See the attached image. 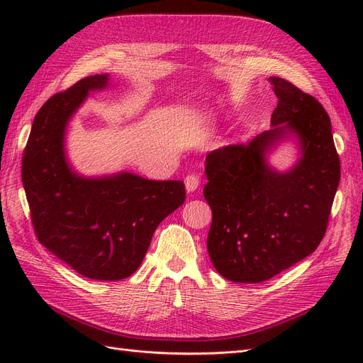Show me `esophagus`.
Returning <instances> with one entry per match:
<instances>
[{"instance_id": "obj_1", "label": "esophagus", "mask_w": 363, "mask_h": 363, "mask_svg": "<svg viewBox=\"0 0 363 363\" xmlns=\"http://www.w3.org/2000/svg\"><path fill=\"white\" fill-rule=\"evenodd\" d=\"M184 186H186V191H188V192L196 191V189H199V186H200V177L196 174L186 175Z\"/></svg>"}]
</instances>
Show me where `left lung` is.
Returning <instances> with one entry per match:
<instances>
[{
	"label": "left lung",
	"instance_id": "8db88e82",
	"mask_svg": "<svg viewBox=\"0 0 363 363\" xmlns=\"http://www.w3.org/2000/svg\"><path fill=\"white\" fill-rule=\"evenodd\" d=\"M269 82L279 98L272 128L206 157L203 194L213 215L207 251L215 269L236 283L269 280L312 255L325 235L340 179L323 104L280 77ZM288 135L299 138L303 156L291 172L277 173L264 156Z\"/></svg>",
	"mask_w": 363,
	"mask_h": 363
}]
</instances>
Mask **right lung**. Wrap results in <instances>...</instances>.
Returning <instances> with one entry per match:
<instances>
[{
  "instance_id": "1",
  "label": "right lung",
  "mask_w": 363,
  "mask_h": 363,
  "mask_svg": "<svg viewBox=\"0 0 363 363\" xmlns=\"http://www.w3.org/2000/svg\"><path fill=\"white\" fill-rule=\"evenodd\" d=\"M108 75L84 77L52 95L33 121L23 156V184L39 242L82 276L123 280L145 257L157 225L186 199L180 180L130 172L84 179L65 159L68 121Z\"/></svg>"
}]
</instances>
